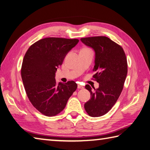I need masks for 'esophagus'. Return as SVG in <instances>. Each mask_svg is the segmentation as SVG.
Returning <instances> with one entry per match:
<instances>
[{"label":"esophagus","mask_w":150,"mask_h":150,"mask_svg":"<svg viewBox=\"0 0 150 150\" xmlns=\"http://www.w3.org/2000/svg\"><path fill=\"white\" fill-rule=\"evenodd\" d=\"M84 88V87L82 86L81 85H80V84L78 85V88H79V89H81V88Z\"/></svg>","instance_id":"1"}]
</instances>
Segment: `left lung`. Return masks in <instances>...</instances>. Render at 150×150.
<instances>
[{"instance_id": "8db88e82", "label": "left lung", "mask_w": 150, "mask_h": 150, "mask_svg": "<svg viewBox=\"0 0 150 150\" xmlns=\"http://www.w3.org/2000/svg\"><path fill=\"white\" fill-rule=\"evenodd\" d=\"M81 42L95 52L93 78L99 83L94 91L89 85L85 88L91 98L85 103L87 114L92 117L105 115L112 108L120 96L127 73V59L121 46L105 36L81 39Z\"/></svg>"}]
</instances>
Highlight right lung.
<instances>
[{
  "mask_svg": "<svg viewBox=\"0 0 150 150\" xmlns=\"http://www.w3.org/2000/svg\"><path fill=\"white\" fill-rule=\"evenodd\" d=\"M78 42L77 39L44 38L30 46L24 55L21 67L24 87L30 102L42 115L59 114L77 88L74 81L57 83L55 73Z\"/></svg>",
  "mask_w": 150,
  "mask_h": 150,
  "instance_id": "obj_1",
  "label": "right lung"
}]
</instances>
